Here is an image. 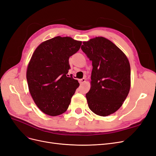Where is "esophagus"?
Returning <instances> with one entry per match:
<instances>
[{"mask_svg": "<svg viewBox=\"0 0 156 156\" xmlns=\"http://www.w3.org/2000/svg\"><path fill=\"white\" fill-rule=\"evenodd\" d=\"M79 81V83H80V84H83L84 83H85V81H86V79L83 78V79H80Z\"/></svg>", "mask_w": 156, "mask_h": 156, "instance_id": "obj_1", "label": "esophagus"}]
</instances>
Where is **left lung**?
I'll use <instances>...</instances> for the list:
<instances>
[{"label": "left lung", "mask_w": 156, "mask_h": 156, "mask_svg": "<svg viewBox=\"0 0 156 156\" xmlns=\"http://www.w3.org/2000/svg\"><path fill=\"white\" fill-rule=\"evenodd\" d=\"M81 49L92 62L88 105L96 115L107 116L120 108L131 87L128 58L111 41L96 37L83 41Z\"/></svg>", "instance_id": "left-lung-1"}]
</instances>
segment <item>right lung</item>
Returning <instances> with one entry per match:
<instances>
[{"mask_svg":"<svg viewBox=\"0 0 156 156\" xmlns=\"http://www.w3.org/2000/svg\"><path fill=\"white\" fill-rule=\"evenodd\" d=\"M81 41L56 36L43 41L33 53L27 69L30 95L41 111L57 116L66 111L79 83L68 75L69 58L79 50Z\"/></svg>","mask_w":156,"mask_h":156,"instance_id":"add662e5","label":"right lung"}]
</instances>
